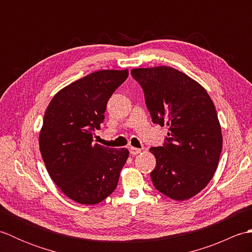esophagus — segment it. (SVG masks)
<instances>
[{
  "instance_id": "1",
  "label": "esophagus",
  "mask_w": 252,
  "mask_h": 252,
  "mask_svg": "<svg viewBox=\"0 0 252 252\" xmlns=\"http://www.w3.org/2000/svg\"><path fill=\"white\" fill-rule=\"evenodd\" d=\"M141 152H142V149H140V148H136V147L130 148V154L132 155V156H135V155H138Z\"/></svg>"
}]
</instances>
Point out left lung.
<instances>
[{"instance_id":"1","label":"left lung","mask_w":252,"mask_h":252,"mask_svg":"<svg viewBox=\"0 0 252 252\" xmlns=\"http://www.w3.org/2000/svg\"><path fill=\"white\" fill-rule=\"evenodd\" d=\"M154 123L169 126L167 142L149 151L156 158L154 186L174 200H186L212 179L222 152L216 106L203 87L168 66L135 68Z\"/></svg>"}]
</instances>
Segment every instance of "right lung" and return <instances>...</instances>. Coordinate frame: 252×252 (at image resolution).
<instances>
[{
  "instance_id": "1",
  "label": "right lung",
  "mask_w": 252,
  "mask_h": 252,
  "mask_svg": "<svg viewBox=\"0 0 252 252\" xmlns=\"http://www.w3.org/2000/svg\"><path fill=\"white\" fill-rule=\"evenodd\" d=\"M129 76L126 70H99L63 88L45 110L40 152L53 182L68 198L96 205L116 189L129 151L93 144L106 105Z\"/></svg>"
}]
</instances>
